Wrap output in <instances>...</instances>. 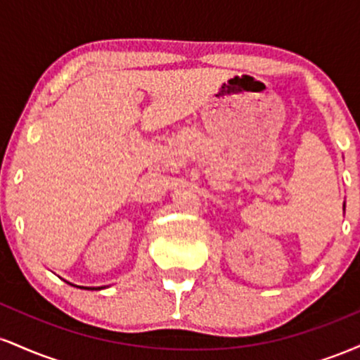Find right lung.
<instances>
[{"mask_svg":"<svg viewBox=\"0 0 360 360\" xmlns=\"http://www.w3.org/2000/svg\"><path fill=\"white\" fill-rule=\"evenodd\" d=\"M93 289H94V288H93Z\"/></svg>","mask_w":360,"mask_h":360,"instance_id":"right-lung-1","label":"right lung"}]
</instances>
